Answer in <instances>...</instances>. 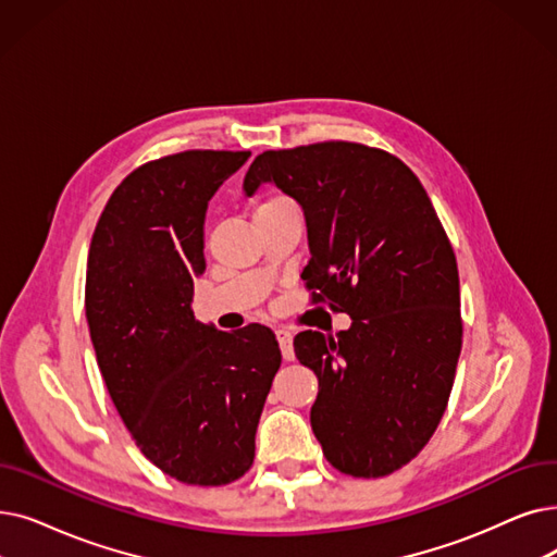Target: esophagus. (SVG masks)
<instances>
[{
	"mask_svg": "<svg viewBox=\"0 0 557 557\" xmlns=\"http://www.w3.org/2000/svg\"><path fill=\"white\" fill-rule=\"evenodd\" d=\"M275 336H277V344H280L282 357H284L286 361H292V359L296 357V352H294V334L288 332V330H277Z\"/></svg>",
	"mask_w": 557,
	"mask_h": 557,
	"instance_id": "34e87169",
	"label": "esophagus"
}]
</instances>
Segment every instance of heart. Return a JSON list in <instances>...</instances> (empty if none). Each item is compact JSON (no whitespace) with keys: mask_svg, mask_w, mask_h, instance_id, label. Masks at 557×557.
<instances>
[{"mask_svg":"<svg viewBox=\"0 0 557 557\" xmlns=\"http://www.w3.org/2000/svg\"><path fill=\"white\" fill-rule=\"evenodd\" d=\"M286 205H292V202H288V200H286V198H282V196H271V198H263V200L257 205L255 213L273 211V209H280V207H286Z\"/></svg>","mask_w":557,"mask_h":557,"instance_id":"obj_1","label":"heart"}]
</instances>
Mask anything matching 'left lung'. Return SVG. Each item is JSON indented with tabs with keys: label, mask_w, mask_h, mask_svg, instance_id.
<instances>
[{
	"label": "left lung",
	"mask_w": 557,
	"mask_h": 557,
	"mask_svg": "<svg viewBox=\"0 0 557 557\" xmlns=\"http://www.w3.org/2000/svg\"><path fill=\"white\" fill-rule=\"evenodd\" d=\"M263 182L305 211L311 302L352 319L336 338H294L319 377L311 430L334 469L389 475L430 442L453 389L462 317L450 240L419 177L369 145L269 150L248 168V196Z\"/></svg>",
	"instance_id": "obj_1"
}]
</instances>
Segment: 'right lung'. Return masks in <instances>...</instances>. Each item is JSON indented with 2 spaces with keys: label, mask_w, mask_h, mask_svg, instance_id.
Returning <instances> with one entry per match:
<instances>
[{
  "label": "right lung",
  "mask_w": 557,
  "mask_h": 557,
  "mask_svg": "<svg viewBox=\"0 0 557 557\" xmlns=\"http://www.w3.org/2000/svg\"><path fill=\"white\" fill-rule=\"evenodd\" d=\"M250 152L186 150L138 165L109 198L86 263V321L109 396L154 467L221 487L255 459V432L282 364L263 325L196 321L205 213Z\"/></svg>",
  "instance_id": "right-lung-1"
}]
</instances>
